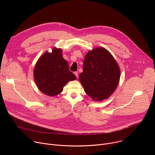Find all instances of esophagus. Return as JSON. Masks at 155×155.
<instances>
[{"mask_svg":"<svg viewBox=\"0 0 155 155\" xmlns=\"http://www.w3.org/2000/svg\"><path fill=\"white\" fill-rule=\"evenodd\" d=\"M74 74H75V75L76 76V77H77V78H78V72H74Z\"/></svg>","mask_w":155,"mask_h":155,"instance_id":"obj_1","label":"esophagus"}]
</instances>
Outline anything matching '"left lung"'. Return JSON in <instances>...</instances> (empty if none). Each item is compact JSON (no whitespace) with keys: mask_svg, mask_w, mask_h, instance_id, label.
<instances>
[{"mask_svg":"<svg viewBox=\"0 0 155 155\" xmlns=\"http://www.w3.org/2000/svg\"><path fill=\"white\" fill-rule=\"evenodd\" d=\"M120 78L119 65L108 50L98 47L86 54L79 80L86 94L94 101L108 98L116 90Z\"/></svg>","mask_w":155,"mask_h":155,"instance_id":"8db88e82","label":"left lung"}]
</instances>
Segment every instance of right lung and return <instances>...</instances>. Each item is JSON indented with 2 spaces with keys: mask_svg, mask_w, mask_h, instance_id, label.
<instances>
[{
  "mask_svg": "<svg viewBox=\"0 0 155 155\" xmlns=\"http://www.w3.org/2000/svg\"><path fill=\"white\" fill-rule=\"evenodd\" d=\"M34 78L39 90L49 96L59 94L69 81L77 79L63 58L62 51L57 48L40 57L35 65Z\"/></svg>",
  "mask_w": 155,
  "mask_h": 155,
  "instance_id": "1",
  "label": "right lung"
}]
</instances>
